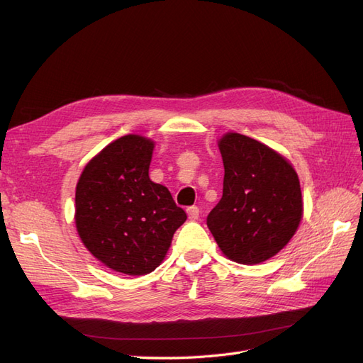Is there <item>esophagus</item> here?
<instances>
[{"label": "esophagus", "mask_w": 363, "mask_h": 363, "mask_svg": "<svg viewBox=\"0 0 363 363\" xmlns=\"http://www.w3.org/2000/svg\"><path fill=\"white\" fill-rule=\"evenodd\" d=\"M186 212H188V216H189L191 221H196V219H199V216H200V208L196 206L188 207V208H186Z\"/></svg>", "instance_id": "esophagus-1"}]
</instances>
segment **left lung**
Here are the masks:
<instances>
[{"mask_svg":"<svg viewBox=\"0 0 363 363\" xmlns=\"http://www.w3.org/2000/svg\"><path fill=\"white\" fill-rule=\"evenodd\" d=\"M218 145L224 189L207 215V227L228 259L256 265L276 256L298 228V175L286 159L256 139L227 133Z\"/></svg>","mask_w":363,"mask_h":363,"instance_id":"1","label":"left lung"}]
</instances>
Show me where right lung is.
<instances>
[{"label":"right lung","instance_id":"right-lung-1","mask_svg":"<svg viewBox=\"0 0 363 363\" xmlns=\"http://www.w3.org/2000/svg\"><path fill=\"white\" fill-rule=\"evenodd\" d=\"M155 144L128 135L86 164L75 191V225L86 248L113 271H155L184 221L171 192L150 180Z\"/></svg>","mask_w":363,"mask_h":363}]
</instances>
